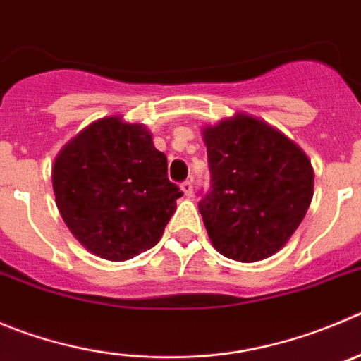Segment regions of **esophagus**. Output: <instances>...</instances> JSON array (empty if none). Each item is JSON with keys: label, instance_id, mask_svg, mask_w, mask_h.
I'll return each instance as SVG.
<instances>
[{"label": "esophagus", "instance_id": "esophagus-1", "mask_svg": "<svg viewBox=\"0 0 361 361\" xmlns=\"http://www.w3.org/2000/svg\"><path fill=\"white\" fill-rule=\"evenodd\" d=\"M180 187H181V192H183L185 196H187V197L192 196V192H194V187H192L190 181H183V183H181Z\"/></svg>", "mask_w": 361, "mask_h": 361}]
</instances>
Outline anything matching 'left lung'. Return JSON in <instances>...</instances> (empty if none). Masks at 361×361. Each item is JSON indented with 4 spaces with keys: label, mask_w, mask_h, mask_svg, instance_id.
I'll use <instances>...</instances> for the list:
<instances>
[{
    "label": "left lung",
    "mask_w": 361,
    "mask_h": 361,
    "mask_svg": "<svg viewBox=\"0 0 361 361\" xmlns=\"http://www.w3.org/2000/svg\"><path fill=\"white\" fill-rule=\"evenodd\" d=\"M212 188L200 212L222 257L252 264L290 240L313 197V167L278 128L245 112L203 126Z\"/></svg>",
    "instance_id": "obj_1"
}]
</instances>
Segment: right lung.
<instances>
[{"mask_svg":"<svg viewBox=\"0 0 361 361\" xmlns=\"http://www.w3.org/2000/svg\"><path fill=\"white\" fill-rule=\"evenodd\" d=\"M51 180L74 238L110 262L157 245L181 197L151 131L121 116L101 117L73 137L56 154Z\"/></svg>","mask_w":361,"mask_h":361,"instance_id":"add662e5","label":"right lung"}]
</instances>
